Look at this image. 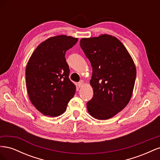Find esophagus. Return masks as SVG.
Segmentation results:
<instances>
[{
	"label": "esophagus",
	"instance_id": "esophagus-1",
	"mask_svg": "<svg viewBox=\"0 0 160 160\" xmlns=\"http://www.w3.org/2000/svg\"><path fill=\"white\" fill-rule=\"evenodd\" d=\"M84 83H85L84 81H83V80H81V81L79 82L78 85H79V88H81V87H82V86H83V85H84Z\"/></svg>",
	"mask_w": 160,
	"mask_h": 160
}]
</instances>
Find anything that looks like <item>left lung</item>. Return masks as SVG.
<instances>
[{"instance_id": "left-lung-1", "label": "left lung", "mask_w": 160, "mask_h": 160, "mask_svg": "<svg viewBox=\"0 0 160 160\" xmlns=\"http://www.w3.org/2000/svg\"><path fill=\"white\" fill-rule=\"evenodd\" d=\"M80 46L93 69L90 85L93 97L87 109L97 119H110L132 98L136 77L134 62L123 43L112 35L83 38Z\"/></svg>"}]
</instances>
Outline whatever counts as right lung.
I'll return each mask as SVG.
<instances>
[{
	"label": "right lung",
	"instance_id": "obj_1",
	"mask_svg": "<svg viewBox=\"0 0 160 160\" xmlns=\"http://www.w3.org/2000/svg\"><path fill=\"white\" fill-rule=\"evenodd\" d=\"M78 38L57 35L42 42L34 51L26 67L28 97L35 108L45 115L63 113L76 88L69 78L65 52Z\"/></svg>",
	"mask_w": 160,
	"mask_h": 160
}]
</instances>
